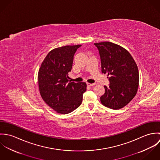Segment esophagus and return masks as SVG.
Instances as JSON below:
<instances>
[{"instance_id":"esophagus-1","label":"esophagus","mask_w":160,"mask_h":160,"mask_svg":"<svg viewBox=\"0 0 160 160\" xmlns=\"http://www.w3.org/2000/svg\"><path fill=\"white\" fill-rule=\"evenodd\" d=\"M87 85L88 86H89V87H92L93 86L95 85V84H91V83H87Z\"/></svg>"}]
</instances>
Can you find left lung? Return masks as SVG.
I'll list each match as a JSON object with an SVG mask.
<instances>
[{"label":"left lung","instance_id":"left-lung-1","mask_svg":"<svg viewBox=\"0 0 160 160\" xmlns=\"http://www.w3.org/2000/svg\"><path fill=\"white\" fill-rule=\"evenodd\" d=\"M99 51L102 72L110 76L109 87L101 96L103 105L118 110L127 105L137 93L139 74L137 64L124 48L110 42L94 43Z\"/></svg>","mask_w":160,"mask_h":160}]
</instances>
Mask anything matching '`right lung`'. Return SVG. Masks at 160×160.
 <instances>
[{
	"mask_svg": "<svg viewBox=\"0 0 160 160\" xmlns=\"http://www.w3.org/2000/svg\"><path fill=\"white\" fill-rule=\"evenodd\" d=\"M81 46H63L52 50L39 69L41 96L46 104L60 114H68L79 107L86 91V82H68V79L74 55Z\"/></svg>",
	"mask_w": 160,
	"mask_h": 160,
	"instance_id": "right-lung-1",
	"label": "right lung"
}]
</instances>
